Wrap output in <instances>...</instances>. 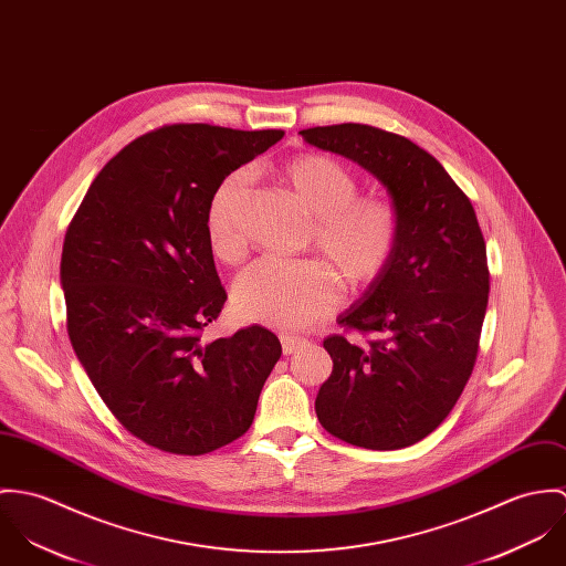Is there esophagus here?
Returning a JSON list of instances; mask_svg holds the SVG:
<instances>
[{
  "label": "esophagus",
  "mask_w": 566,
  "mask_h": 566,
  "mask_svg": "<svg viewBox=\"0 0 566 566\" xmlns=\"http://www.w3.org/2000/svg\"><path fill=\"white\" fill-rule=\"evenodd\" d=\"M280 340H282V352H284L286 356H293V354H297L302 347L308 345L306 338H302V336H289V334L282 336Z\"/></svg>",
  "instance_id": "34e87169"
}]
</instances>
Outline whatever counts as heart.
Instances as JSON below:
<instances>
[{"label": "heart", "mask_w": 566, "mask_h": 566, "mask_svg": "<svg viewBox=\"0 0 566 566\" xmlns=\"http://www.w3.org/2000/svg\"><path fill=\"white\" fill-rule=\"evenodd\" d=\"M284 178L314 217L308 245L323 262L260 258L239 275L234 306L250 321L289 332L308 327L338 306L334 272L349 289L376 282L397 248L399 214L384 197L358 195L356 176L323 154L293 158ZM248 185V171H232L208 201V241L223 262H239L245 253L239 208Z\"/></svg>", "instance_id": "b5f03b06"}]
</instances>
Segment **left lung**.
Segmentation results:
<instances>
[{
	"mask_svg": "<svg viewBox=\"0 0 566 566\" xmlns=\"http://www.w3.org/2000/svg\"><path fill=\"white\" fill-rule=\"evenodd\" d=\"M300 134L374 174L399 214L388 266L338 316L377 338L323 340L334 367L318 388L316 417L356 447H410L444 421L475 367L491 289L475 210L439 160L406 136L363 124Z\"/></svg>",
	"mask_w": 566,
	"mask_h": 566,
	"instance_id": "8db88e82",
	"label": "left lung"
}]
</instances>
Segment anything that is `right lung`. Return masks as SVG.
<instances>
[{"mask_svg":"<svg viewBox=\"0 0 566 566\" xmlns=\"http://www.w3.org/2000/svg\"><path fill=\"white\" fill-rule=\"evenodd\" d=\"M282 136L208 124L147 132L97 174L64 234L73 352L117 421L160 451L201 455L243 437L282 356L260 325L203 338L228 300L208 201Z\"/></svg>","mask_w":566,"mask_h":566,"instance_id":"obj_1","label":"right lung"}]
</instances>
